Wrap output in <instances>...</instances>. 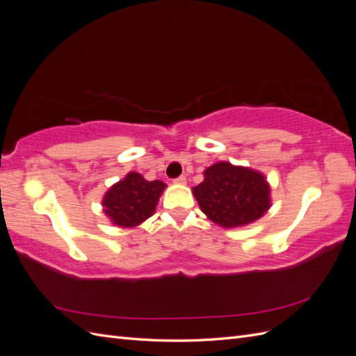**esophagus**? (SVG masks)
<instances>
[{"label":"esophagus","instance_id":"34e87169","mask_svg":"<svg viewBox=\"0 0 356 356\" xmlns=\"http://www.w3.org/2000/svg\"><path fill=\"white\" fill-rule=\"evenodd\" d=\"M174 182H175V184H178V186H186L187 184V178L184 175H181V177L175 178Z\"/></svg>","mask_w":356,"mask_h":356}]
</instances>
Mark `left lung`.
<instances>
[{
    "instance_id": "left-lung-1",
    "label": "left lung",
    "mask_w": 356,
    "mask_h": 356,
    "mask_svg": "<svg viewBox=\"0 0 356 356\" xmlns=\"http://www.w3.org/2000/svg\"><path fill=\"white\" fill-rule=\"evenodd\" d=\"M270 191L261 172L230 161H218L204 169L203 181L193 187L202 212L224 229L243 227L260 220L272 207Z\"/></svg>"
}]
</instances>
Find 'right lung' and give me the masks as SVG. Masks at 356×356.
Returning <instances> with one entry per match:
<instances>
[{
    "instance_id": "1",
    "label": "right lung",
    "mask_w": 356,
    "mask_h": 356,
    "mask_svg": "<svg viewBox=\"0 0 356 356\" xmlns=\"http://www.w3.org/2000/svg\"><path fill=\"white\" fill-rule=\"evenodd\" d=\"M165 188V182L147 181L138 172H129L106 190L102 199L104 213L117 227H138L154 213Z\"/></svg>"
}]
</instances>
